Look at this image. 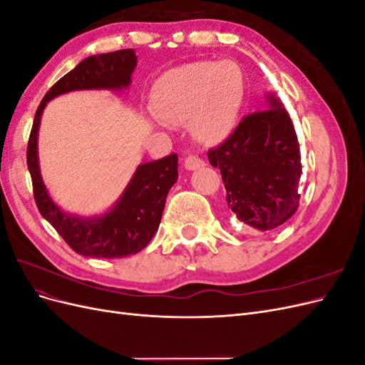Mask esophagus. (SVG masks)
Listing matches in <instances>:
<instances>
[{"label": "esophagus", "instance_id": "obj_1", "mask_svg": "<svg viewBox=\"0 0 365 365\" xmlns=\"http://www.w3.org/2000/svg\"><path fill=\"white\" fill-rule=\"evenodd\" d=\"M204 165H205V163H204L201 158H197L196 155H189V157H187V158L184 160V168H185L187 170L201 169V168H204Z\"/></svg>", "mask_w": 365, "mask_h": 365}]
</instances>
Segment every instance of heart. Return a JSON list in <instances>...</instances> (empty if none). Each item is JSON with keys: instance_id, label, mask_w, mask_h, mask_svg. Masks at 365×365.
I'll list each match as a JSON object with an SVG mask.
<instances>
[{"instance_id": "obj_1", "label": "heart", "mask_w": 365, "mask_h": 365, "mask_svg": "<svg viewBox=\"0 0 365 365\" xmlns=\"http://www.w3.org/2000/svg\"><path fill=\"white\" fill-rule=\"evenodd\" d=\"M245 82L237 65L197 61L164 73L152 91V109L170 125H190L204 143L222 141L235 129Z\"/></svg>"}]
</instances>
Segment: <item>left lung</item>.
I'll list each match as a JSON object with an SVG mask.
<instances>
[{
    "label": "left lung",
    "mask_w": 365,
    "mask_h": 365,
    "mask_svg": "<svg viewBox=\"0 0 365 365\" xmlns=\"http://www.w3.org/2000/svg\"><path fill=\"white\" fill-rule=\"evenodd\" d=\"M222 175L227 202L240 222L259 231L284 224L298 208L300 145L292 120L275 96L248 114L224 143L207 152Z\"/></svg>",
    "instance_id": "1"
}]
</instances>
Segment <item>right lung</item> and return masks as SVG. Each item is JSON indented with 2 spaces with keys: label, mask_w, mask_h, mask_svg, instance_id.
Listing matches in <instances>:
<instances>
[{
  "label": "right lung",
  "mask_w": 365,
  "mask_h": 365,
  "mask_svg": "<svg viewBox=\"0 0 365 365\" xmlns=\"http://www.w3.org/2000/svg\"><path fill=\"white\" fill-rule=\"evenodd\" d=\"M137 67L132 48L94 54L65 74L43 96L33 120L27 146L33 196L39 213L77 254L96 259H118L137 254L155 236L172 185L178 180V155L140 164L123 195L108 213L79 217L65 213L50 197L38 160V130L43 108L61 94L76 90H123Z\"/></svg>",
  "instance_id": "1"
}]
</instances>
